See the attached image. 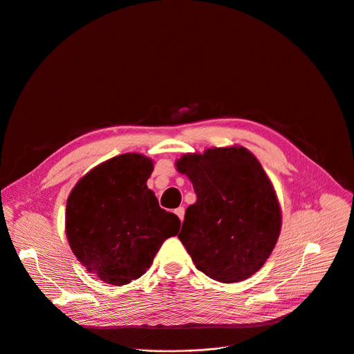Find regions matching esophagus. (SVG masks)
I'll use <instances>...</instances> for the list:
<instances>
[{
    "label": "esophagus",
    "instance_id": "34e87169",
    "mask_svg": "<svg viewBox=\"0 0 354 354\" xmlns=\"http://www.w3.org/2000/svg\"><path fill=\"white\" fill-rule=\"evenodd\" d=\"M174 212H176V215L178 216V219L183 222V219H184V215H185V209H184V206H180V207H177Z\"/></svg>",
    "mask_w": 354,
    "mask_h": 354
}]
</instances>
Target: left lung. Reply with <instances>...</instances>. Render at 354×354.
Here are the masks:
<instances>
[{"mask_svg":"<svg viewBox=\"0 0 354 354\" xmlns=\"http://www.w3.org/2000/svg\"><path fill=\"white\" fill-rule=\"evenodd\" d=\"M177 169L196 194L178 234L196 269L222 283L248 279L266 262L281 226L279 202L261 163L234 147L184 155Z\"/></svg>","mask_w":354,"mask_h":354,"instance_id":"1","label":"left lung"}]
</instances>
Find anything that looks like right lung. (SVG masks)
<instances>
[{"label":"right lung","instance_id":"right-lung-1","mask_svg":"<svg viewBox=\"0 0 354 354\" xmlns=\"http://www.w3.org/2000/svg\"><path fill=\"white\" fill-rule=\"evenodd\" d=\"M153 162L125 153L93 170L71 191L65 232L69 247L100 280L122 286L142 276L180 219L159 206L147 181Z\"/></svg>","mask_w":354,"mask_h":354}]
</instances>
